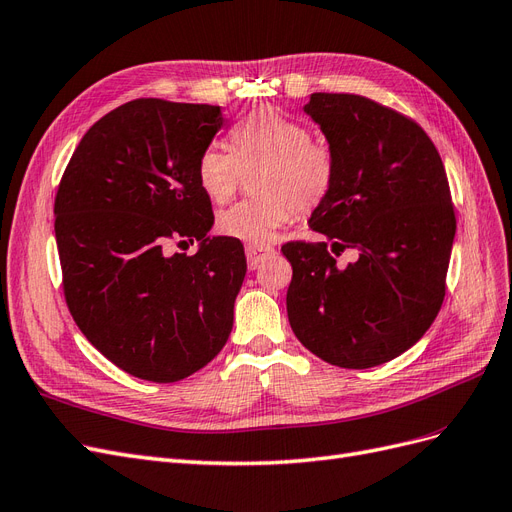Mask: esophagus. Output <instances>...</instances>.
Masks as SVG:
<instances>
[{
	"instance_id": "obj_1",
	"label": "esophagus",
	"mask_w": 512,
	"mask_h": 512,
	"mask_svg": "<svg viewBox=\"0 0 512 512\" xmlns=\"http://www.w3.org/2000/svg\"><path fill=\"white\" fill-rule=\"evenodd\" d=\"M272 253H274V249L268 244H249V246H246V259H249L251 268H257L259 263Z\"/></svg>"
}]
</instances>
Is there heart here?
Listing matches in <instances>:
<instances>
[{"mask_svg": "<svg viewBox=\"0 0 512 512\" xmlns=\"http://www.w3.org/2000/svg\"><path fill=\"white\" fill-rule=\"evenodd\" d=\"M261 166V195L225 208L219 232L242 242H268L298 210L319 206L332 191L336 157L327 142L278 108H257L232 127V151L208 144L197 159V180L214 202H227L240 185L242 170Z\"/></svg>", "mask_w": 512, "mask_h": 512, "instance_id": "b5f03b06", "label": "heart"}]
</instances>
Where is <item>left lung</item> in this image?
<instances>
[{
  "mask_svg": "<svg viewBox=\"0 0 512 512\" xmlns=\"http://www.w3.org/2000/svg\"><path fill=\"white\" fill-rule=\"evenodd\" d=\"M336 157L332 191L308 221L325 242L283 244L293 334L332 366L364 370L402 355L447 291L455 210L421 125L364 95L312 93L304 106ZM357 248V262L335 257Z\"/></svg>",
  "mask_w": 512,
  "mask_h": 512,
  "instance_id": "obj_1",
  "label": "left lung"
}]
</instances>
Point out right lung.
I'll use <instances>...</instances> for the list:
<instances>
[{
	"label": "right lung",
	"instance_id": "1",
	"mask_svg": "<svg viewBox=\"0 0 512 512\" xmlns=\"http://www.w3.org/2000/svg\"><path fill=\"white\" fill-rule=\"evenodd\" d=\"M221 127L219 106L140 97L97 121L61 176L65 304L95 349L142 381L191 376L232 332L246 257L240 240L206 236L214 214L197 180ZM178 237L201 249L168 256Z\"/></svg>",
	"mask_w": 512,
	"mask_h": 512
}]
</instances>
